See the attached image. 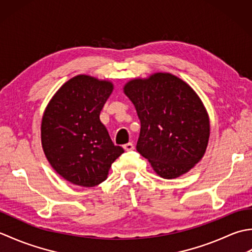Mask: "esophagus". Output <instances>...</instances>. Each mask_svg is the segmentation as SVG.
I'll return each mask as SVG.
<instances>
[{"instance_id": "esophagus-1", "label": "esophagus", "mask_w": 252, "mask_h": 252, "mask_svg": "<svg viewBox=\"0 0 252 252\" xmlns=\"http://www.w3.org/2000/svg\"><path fill=\"white\" fill-rule=\"evenodd\" d=\"M123 148H125V151H126V152L133 151V149H134V144L130 142V143L126 144V145H123Z\"/></svg>"}]
</instances>
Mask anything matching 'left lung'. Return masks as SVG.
I'll list each match as a JSON object with an SVG mask.
<instances>
[{"label":"left lung","mask_w":252,"mask_h":252,"mask_svg":"<svg viewBox=\"0 0 252 252\" xmlns=\"http://www.w3.org/2000/svg\"><path fill=\"white\" fill-rule=\"evenodd\" d=\"M123 92L141 121L136 149L163 179H176L203 157L210 121L201 99L189 84L169 72L126 82Z\"/></svg>","instance_id":"left-lung-1"}]
</instances>
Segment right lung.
Wrapping results in <instances>:
<instances>
[{
    "instance_id": "add662e5",
    "label": "right lung",
    "mask_w": 252,
    "mask_h": 252,
    "mask_svg": "<svg viewBox=\"0 0 252 252\" xmlns=\"http://www.w3.org/2000/svg\"><path fill=\"white\" fill-rule=\"evenodd\" d=\"M114 84L79 74L63 83L42 117V148L52 168L74 185L104 182L112 162L125 152L112 143L99 120Z\"/></svg>"
}]
</instances>
